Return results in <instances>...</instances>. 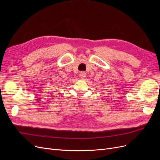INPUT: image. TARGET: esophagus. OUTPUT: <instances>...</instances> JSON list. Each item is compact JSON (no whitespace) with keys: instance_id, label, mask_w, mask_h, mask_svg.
<instances>
[{"instance_id":"1","label":"esophagus","mask_w":160,"mask_h":160,"mask_svg":"<svg viewBox=\"0 0 160 160\" xmlns=\"http://www.w3.org/2000/svg\"><path fill=\"white\" fill-rule=\"evenodd\" d=\"M79 77H81V78H82V79L85 78V77H86V72H84V71H81V72H80V73H79Z\"/></svg>"}]
</instances>
